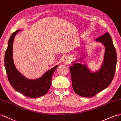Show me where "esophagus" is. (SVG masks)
Returning <instances> with one entry per match:
<instances>
[{
    "label": "esophagus",
    "mask_w": 121,
    "mask_h": 121,
    "mask_svg": "<svg viewBox=\"0 0 121 121\" xmlns=\"http://www.w3.org/2000/svg\"><path fill=\"white\" fill-rule=\"evenodd\" d=\"M63 63L64 64H66V65H69L70 63V60L68 58H64L63 61Z\"/></svg>",
    "instance_id": "1"
}]
</instances>
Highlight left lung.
I'll return each instance as SVG.
<instances>
[{
  "mask_svg": "<svg viewBox=\"0 0 121 121\" xmlns=\"http://www.w3.org/2000/svg\"><path fill=\"white\" fill-rule=\"evenodd\" d=\"M96 41L103 43L105 47L104 60L99 71L91 73L85 65L79 63L69 67L73 88L81 96L93 97L107 88L116 72L117 56L111 36L107 32Z\"/></svg>",
  "mask_w": 121,
  "mask_h": 121,
  "instance_id": "left-lung-1",
  "label": "left lung"
}]
</instances>
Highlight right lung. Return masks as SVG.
Listing matches in <instances>:
<instances>
[{
    "instance_id": "1",
    "label": "right lung",
    "mask_w": 121,
    "mask_h": 121,
    "mask_svg": "<svg viewBox=\"0 0 121 121\" xmlns=\"http://www.w3.org/2000/svg\"><path fill=\"white\" fill-rule=\"evenodd\" d=\"M21 30H16L11 35L8 42L4 56V66L7 77L13 88L25 96L36 98L43 96L49 90L52 76L58 65L46 72L43 76L36 80H29L24 77L17 70L13 60V44L15 35Z\"/></svg>"
}]
</instances>
